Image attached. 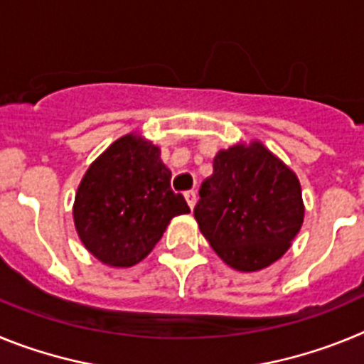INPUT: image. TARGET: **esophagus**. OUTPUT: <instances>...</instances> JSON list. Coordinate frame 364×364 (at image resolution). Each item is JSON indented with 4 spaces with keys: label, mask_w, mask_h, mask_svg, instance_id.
Returning a JSON list of instances; mask_svg holds the SVG:
<instances>
[{
    "label": "esophagus",
    "mask_w": 364,
    "mask_h": 364,
    "mask_svg": "<svg viewBox=\"0 0 364 364\" xmlns=\"http://www.w3.org/2000/svg\"><path fill=\"white\" fill-rule=\"evenodd\" d=\"M186 200H188L189 210H195V205H197V191H188L186 193Z\"/></svg>",
    "instance_id": "1"
}]
</instances>
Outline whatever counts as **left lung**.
Listing matches in <instances>:
<instances>
[{
  "label": "left lung",
  "instance_id": "left-lung-1",
  "mask_svg": "<svg viewBox=\"0 0 364 364\" xmlns=\"http://www.w3.org/2000/svg\"><path fill=\"white\" fill-rule=\"evenodd\" d=\"M200 233L228 266L259 272L281 259L304 220L301 182L259 140L220 149L195 208Z\"/></svg>",
  "mask_w": 364,
  "mask_h": 364
}]
</instances>
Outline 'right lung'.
Returning a JSON list of instances; mask_svg holds the SVG:
<instances>
[{"mask_svg":"<svg viewBox=\"0 0 364 364\" xmlns=\"http://www.w3.org/2000/svg\"><path fill=\"white\" fill-rule=\"evenodd\" d=\"M189 213L171 191L160 147L142 134L114 140L89 166L74 197V228L87 252L114 268L146 259L171 218Z\"/></svg>","mask_w":364,"mask_h":364,"instance_id":"obj_1","label":"right lung"}]
</instances>
